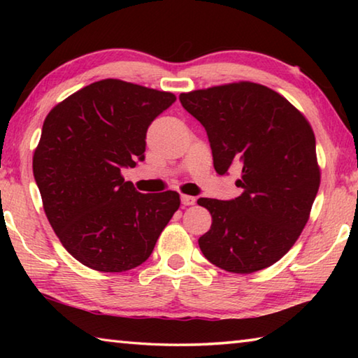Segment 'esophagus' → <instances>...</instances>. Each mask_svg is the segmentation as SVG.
Listing matches in <instances>:
<instances>
[{
	"label": "esophagus",
	"mask_w": 358,
	"mask_h": 358,
	"mask_svg": "<svg viewBox=\"0 0 358 358\" xmlns=\"http://www.w3.org/2000/svg\"><path fill=\"white\" fill-rule=\"evenodd\" d=\"M181 203H183L185 207H189V205H194V203H196V197H192V196H186V194H183V196H181Z\"/></svg>",
	"instance_id": "obj_1"
}]
</instances>
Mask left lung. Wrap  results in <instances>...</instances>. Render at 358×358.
Segmentation results:
<instances>
[{"label":"left lung","instance_id":"8db88e82","mask_svg":"<svg viewBox=\"0 0 358 358\" xmlns=\"http://www.w3.org/2000/svg\"><path fill=\"white\" fill-rule=\"evenodd\" d=\"M180 102L207 131L215 171L241 164V196L197 201L213 220L199 238L203 256L230 273L273 265L300 237L319 191L311 124L280 93L252 82L181 93Z\"/></svg>","mask_w":358,"mask_h":358}]
</instances>
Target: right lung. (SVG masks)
I'll use <instances>...</instances> for the list:
<instances>
[{
  "mask_svg": "<svg viewBox=\"0 0 358 358\" xmlns=\"http://www.w3.org/2000/svg\"><path fill=\"white\" fill-rule=\"evenodd\" d=\"M175 94L106 78L48 112L33 156L42 205L72 257L98 271L143 264L180 194H141L121 171L145 157L147 129Z\"/></svg>",
  "mask_w": 358,
  "mask_h": 358,
  "instance_id": "obj_1",
  "label": "right lung"
}]
</instances>
